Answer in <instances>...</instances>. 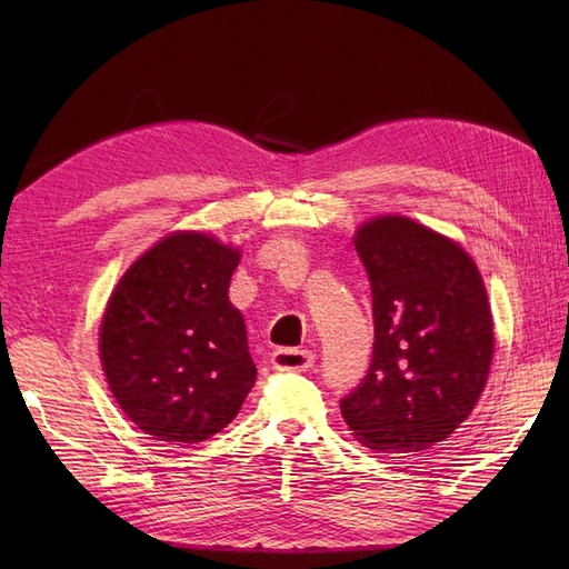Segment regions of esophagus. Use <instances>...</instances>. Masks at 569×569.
<instances>
[{"label":"esophagus","instance_id":"esophagus-1","mask_svg":"<svg viewBox=\"0 0 569 569\" xmlns=\"http://www.w3.org/2000/svg\"><path fill=\"white\" fill-rule=\"evenodd\" d=\"M316 363V356L306 349H280L272 353V368L280 372H306Z\"/></svg>","mask_w":569,"mask_h":569}]
</instances>
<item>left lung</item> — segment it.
<instances>
[{
    "instance_id": "left-lung-1",
    "label": "left lung",
    "mask_w": 569,
    "mask_h": 569,
    "mask_svg": "<svg viewBox=\"0 0 569 569\" xmlns=\"http://www.w3.org/2000/svg\"><path fill=\"white\" fill-rule=\"evenodd\" d=\"M372 289V358L339 401L353 437L382 453H416L470 416L487 385L493 322L485 282L456 242L385 216L356 234Z\"/></svg>"
}]
</instances>
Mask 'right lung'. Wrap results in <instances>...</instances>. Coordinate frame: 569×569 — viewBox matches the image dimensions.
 <instances>
[{
    "label": "right lung",
    "instance_id": "obj_1",
    "mask_svg": "<svg viewBox=\"0 0 569 569\" xmlns=\"http://www.w3.org/2000/svg\"><path fill=\"white\" fill-rule=\"evenodd\" d=\"M239 251L170 234L118 282L101 320V366L126 416L159 441L228 427L256 382L242 313L228 301Z\"/></svg>",
    "mask_w": 569,
    "mask_h": 569
}]
</instances>
